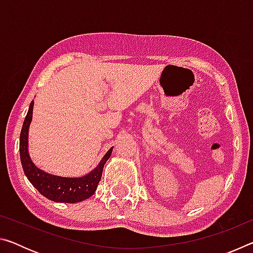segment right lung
Listing matches in <instances>:
<instances>
[{
  "mask_svg": "<svg viewBox=\"0 0 253 253\" xmlns=\"http://www.w3.org/2000/svg\"><path fill=\"white\" fill-rule=\"evenodd\" d=\"M33 105L34 101H31L20 134V157L24 174L27 175L30 183L42 195L53 202L77 203L89 199L97 190L104 165L110 157L113 147L105 154L95 169L81 177L57 176L38 169L30 158L28 152V135L30 124L32 121Z\"/></svg>",
  "mask_w": 253,
  "mask_h": 253,
  "instance_id": "add662e5",
  "label": "right lung"
}]
</instances>
